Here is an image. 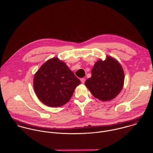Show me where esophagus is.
Masks as SVG:
<instances>
[{"instance_id": "esophagus-1", "label": "esophagus", "mask_w": 153, "mask_h": 153, "mask_svg": "<svg viewBox=\"0 0 153 153\" xmlns=\"http://www.w3.org/2000/svg\"><path fill=\"white\" fill-rule=\"evenodd\" d=\"M80 80H81V82L82 84H84V82H85V78H81Z\"/></svg>"}]
</instances>
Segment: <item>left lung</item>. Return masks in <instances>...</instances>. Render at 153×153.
Instances as JSON below:
<instances>
[{
	"label": "left lung",
	"mask_w": 153,
	"mask_h": 153,
	"mask_svg": "<svg viewBox=\"0 0 153 153\" xmlns=\"http://www.w3.org/2000/svg\"><path fill=\"white\" fill-rule=\"evenodd\" d=\"M100 59L91 70V76L85 85L91 94L102 101H110L119 95L124 86V72L120 64L111 56Z\"/></svg>",
	"instance_id": "1"
}]
</instances>
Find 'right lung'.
<instances>
[{
	"label": "right lung",
	"instance_id": "add662e5",
	"mask_svg": "<svg viewBox=\"0 0 153 153\" xmlns=\"http://www.w3.org/2000/svg\"><path fill=\"white\" fill-rule=\"evenodd\" d=\"M80 84L66 64L56 57L46 61L35 74L33 81L38 98L51 107L66 104Z\"/></svg>",
	"mask_w": 153,
	"mask_h": 153
}]
</instances>
